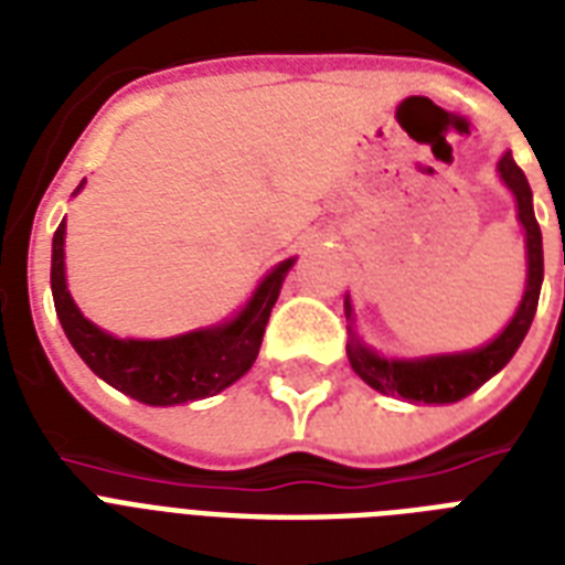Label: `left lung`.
I'll return each mask as SVG.
<instances>
[{
	"mask_svg": "<svg viewBox=\"0 0 565 565\" xmlns=\"http://www.w3.org/2000/svg\"><path fill=\"white\" fill-rule=\"evenodd\" d=\"M499 174L508 183L513 195H516L519 221L525 227L527 242V286L525 297L519 303L513 320L504 327V332L495 341H490L481 350L472 353H455V355H431V359L417 361H387L379 353L367 350L359 338L347 344L350 364L370 387H376L379 394L403 396L411 403H458L463 396L484 385L487 379L495 376L499 370L513 359V353L522 344V338L531 329L536 303H540V286H543V233L536 224L534 204H531V186H527L525 174L513 162L511 154L499 160ZM347 318H350V300H347Z\"/></svg>",
	"mask_w": 565,
	"mask_h": 565,
	"instance_id": "left-lung-1",
	"label": "left lung"
}]
</instances>
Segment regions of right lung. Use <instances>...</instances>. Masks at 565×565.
Instances as JSON below:
<instances>
[{"label":"right lung","instance_id":"1","mask_svg":"<svg viewBox=\"0 0 565 565\" xmlns=\"http://www.w3.org/2000/svg\"><path fill=\"white\" fill-rule=\"evenodd\" d=\"M63 233L66 224L61 221L52 238V295L63 332L96 376L146 405H180L204 399L245 376L259 355L262 335L268 327L270 309L277 303L282 279L295 265V259L279 262L262 279L250 303L238 311V318L224 327L198 329L166 341H121L102 332L96 323H89L78 306L72 303L63 277Z\"/></svg>","mask_w":565,"mask_h":565}]
</instances>
